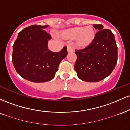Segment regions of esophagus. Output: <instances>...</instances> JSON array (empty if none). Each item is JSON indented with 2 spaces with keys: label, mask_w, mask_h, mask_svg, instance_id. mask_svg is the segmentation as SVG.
Listing matches in <instances>:
<instances>
[{
  "label": "esophagus",
  "mask_w": 130,
  "mask_h": 130,
  "mask_svg": "<svg viewBox=\"0 0 130 130\" xmlns=\"http://www.w3.org/2000/svg\"><path fill=\"white\" fill-rule=\"evenodd\" d=\"M67 51H68V53H72L73 51V47H71V46H67Z\"/></svg>",
  "instance_id": "1"
}]
</instances>
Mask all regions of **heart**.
<instances>
[{
  "label": "heart",
  "instance_id": "obj_1",
  "mask_svg": "<svg viewBox=\"0 0 130 130\" xmlns=\"http://www.w3.org/2000/svg\"><path fill=\"white\" fill-rule=\"evenodd\" d=\"M62 37L67 40L76 39L79 47H87L93 42L95 37V30L91 26L76 27L64 31Z\"/></svg>",
  "mask_w": 130,
  "mask_h": 130
}]
</instances>
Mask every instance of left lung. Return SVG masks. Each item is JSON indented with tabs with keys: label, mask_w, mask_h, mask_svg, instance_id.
Wrapping results in <instances>:
<instances>
[{
	"label": "left lung",
	"mask_w": 130,
	"mask_h": 130,
	"mask_svg": "<svg viewBox=\"0 0 130 130\" xmlns=\"http://www.w3.org/2000/svg\"><path fill=\"white\" fill-rule=\"evenodd\" d=\"M98 32L93 42L79 50H76L77 59L74 70L80 79L90 83L100 81L108 77L117 62V46L114 35L101 24H95Z\"/></svg>",
	"instance_id": "obj_1"
}]
</instances>
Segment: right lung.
<instances>
[{
	"label": "right lung",
	"instance_id": "obj_1",
	"mask_svg": "<svg viewBox=\"0 0 130 130\" xmlns=\"http://www.w3.org/2000/svg\"><path fill=\"white\" fill-rule=\"evenodd\" d=\"M48 27L33 25L25 28L13 44L14 67L21 76L29 81L44 83L53 79L60 62L67 56L66 46L59 53L47 49L51 37L44 29Z\"/></svg>",
	"mask_w": 130,
	"mask_h": 130
}]
</instances>
